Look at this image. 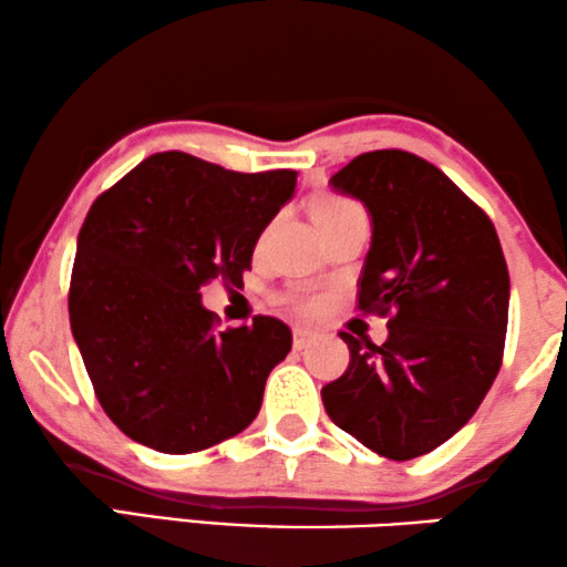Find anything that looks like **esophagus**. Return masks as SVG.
I'll return each instance as SVG.
<instances>
[{
  "label": "esophagus",
  "instance_id": "1",
  "mask_svg": "<svg viewBox=\"0 0 567 567\" xmlns=\"http://www.w3.org/2000/svg\"><path fill=\"white\" fill-rule=\"evenodd\" d=\"M311 338H315V332L309 327H293V348H303Z\"/></svg>",
  "mask_w": 567,
  "mask_h": 567
}]
</instances>
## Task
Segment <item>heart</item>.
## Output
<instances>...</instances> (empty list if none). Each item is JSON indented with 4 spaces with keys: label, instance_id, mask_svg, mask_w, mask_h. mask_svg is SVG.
I'll list each match as a JSON object with an SVG mask.
<instances>
[{
    "label": "heart",
    "instance_id": "b5f03b06",
    "mask_svg": "<svg viewBox=\"0 0 567 567\" xmlns=\"http://www.w3.org/2000/svg\"><path fill=\"white\" fill-rule=\"evenodd\" d=\"M348 204H350V202H344V199H334V196H324V199H319V202L315 204V215H322V212H332V209L348 207ZM291 303H293V307H297L299 311L317 309V301L311 299V297H293Z\"/></svg>",
    "mask_w": 567,
    "mask_h": 567
}]
</instances>
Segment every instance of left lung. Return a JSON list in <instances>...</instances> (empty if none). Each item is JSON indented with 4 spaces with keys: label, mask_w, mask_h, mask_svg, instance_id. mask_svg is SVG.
Here are the masks:
<instances>
[{
    "label": "left lung",
    "mask_w": 567,
    "mask_h": 567,
    "mask_svg": "<svg viewBox=\"0 0 567 567\" xmlns=\"http://www.w3.org/2000/svg\"><path fill=\"white\" fill-rule=\"evenodd\" d=\"M330 184L371 212L358 309L389 317V340L340 332L350 363L322 389L324 409L373 453L412 461L467 424L502 368V243L486 212L414 153H363Z\"/></svg>",
    "instance_id": "8db88e82"
}]
</instances>
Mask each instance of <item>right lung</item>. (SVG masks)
<instances>
[{"label":"right lung","mask_w":567,"mask_h":567,"mask_svg":"<svg viewBox=\"0 0 567 567\" xmlns=\"http://www.w3.org/2000/svg\"><path fill=\"white\" fill-rule=\"evenodd\" d=\"M297 171L237 174L155 153L106 188L81 225L69 317L104 414L130 440L199 453L256 420L268 373L291 350L281 319L217 330L202 286H243Z\"/></svg>","instance_id":"1"}]
</instances>
